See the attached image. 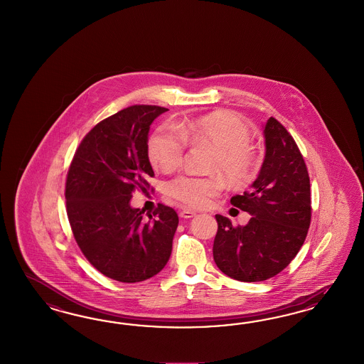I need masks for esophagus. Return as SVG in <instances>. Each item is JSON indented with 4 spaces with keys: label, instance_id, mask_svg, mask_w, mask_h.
<instances>
[{
    "label": "esophagus",
    "instance_id": "34e87169",
    "mask_svg": "<svg viewBox=\"0 0 364 364\" xmlns=\"http://www.w3.org/2000/svg\"><path fill=\"white\" fill-rule=\"evenodd\" d=\"M180 218H184V219H191V218H193L195 215H196V212L195 210H180Z\"/></svg>",
    "mask_w": 364,
    "mask_h": 364
}]
</instances>
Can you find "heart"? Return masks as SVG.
<instances>
[{"mask_svg": "<svg viewBox=\"0 0 364 364\" xmlns=\"http://www.w3.org/2000/svg\"><path fill=\"white\" fill-rule=\"evenodd\" d=\"M247 124L231 110H216L188 122L166 124L148 143L152 164L169 172L183 163L187 145H210L208 169L223 171L233 187L248 186L257 171V154ZM225 186L219 173L184 172L166 184L168 196L192 208L205 207Z\"/></svg>", "mask_w": 364, "mask_h": 364, "instance_id": "heart-1", "label": "heart"}]
</instances>
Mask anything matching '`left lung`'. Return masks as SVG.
I'll return each mask as SVG.
<instances>
[{
	"label": "left lung",
	"mask_w": 364,
	"mask_h": 364,
	"mask_svg": "<svg viewBox=\"0 0 364 364\" xmlns=\"http://www.w3.org/2000/svg\"><path fill=\"white\" fill-rule=\"evenodd\" d=\"M265 157L251 191L231 204L252 218L233 227L216 215L213 259L221 272L239 282H263L282 272L298 255L311 224V191L304 159L294 137L269 117Z\"/></svg>",
	"instance_id": "left-lung-1"
}]
</instances>
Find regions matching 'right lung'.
<instances>
[{
	"label": "right lung",
	"mask_w": 364,
	"mask_h": 364,
	"mask_svg": "<svg viewBox=\"0 0 364 364\" xmlns=\"http://www.w3.org/2000/svg\"><path fill=\"white\" fill-rule=\"evenodd\" d=\"M132 105L104 119L81 140L68 169L66 213L81 252L102 275L137 283L169 260L178 224L176 210L159 203L149 220L132 208L134 191L148 192L149 125L166 112Z\"/></svg>",
	"instance_id": "add662e5"
}]
</instances>
